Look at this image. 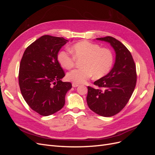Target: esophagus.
I'll return each mask as SVG.
<instances>
[{
    "label": "esophagus",
    "mask_w": 155,
    "mask_h": 155,
    "mask_svg": "<svg viewBox=\"0 0 155 155\" xmlns=\"http://www.w3.org/2000/svg\"><path fill=\"white\" fill-rule=\"evenodd\" d=\"M78 86H79V85H78V84H77V83H72V87H77Z\"/></svg>",
    "instance_id": "esophagus-1"
}]
</instances>
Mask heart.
<instances>
[{
	"mask_svg": "<svg viewBox=\"0 0 155 155\" xmlns=\"http://www.w3.org/2000/svg\"><path fill=\"white\" fill-rule=\"evenodd\" d=\"M70 55L67 51H61L58 54V61L63 68H72L76 60H83L81 68L75 69L67 74L70 81L77 84L85 83L92 75L100 79L109 74L114 64V55L112 51L107 48H101L96 43L83 40L78 42L70 48Z\"/></svg>",
	"mask_w": 155,
	"mask_h": 155,
	"instance_id": "obj_1",
	"label": "heart"
}]
</instances>
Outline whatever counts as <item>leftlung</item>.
Here are the masks:
<instances>
[{
    "label": "left lung",
    "mask_w": 155,
    "mask_h": 155,
    "mask_svg": "<svg viewBox=\"0 0 155 155\" xmlns=\"http://www.w3.org/2000/svg\"><path fill=\"white\" fill-rule=\"evenodd\" d=\"M96 39L110 43L116 60L110 72L94 83L95 88L88 87L87 102L95 113L110 117L122 110L133 94L137 84L136 65L129 50L118 40L110 36Z\"/></svg>",
    "instance_id": "1"
}]
</instances>
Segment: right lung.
Returning a JSON list of instances; mask_svg holds the SVG:
<instances>
[{"instance_id":"right-lung-1","label":"right lung","mask_w":155,"mask_h":155,"mask_svg":"<svg viewBox=\"0 0 155 155\" xmlns=\"http://www.w3.org/2000/svg\"><path fill=\"white\" fill-rule=\"evenodd\" d=\"M68 41L46 35L28 46L21 61L18 83L27 104L40 115L47 116L63 107L65 96L72 88L63 82L65 76L58 54Z\"/></svg>"}]
</instances>
